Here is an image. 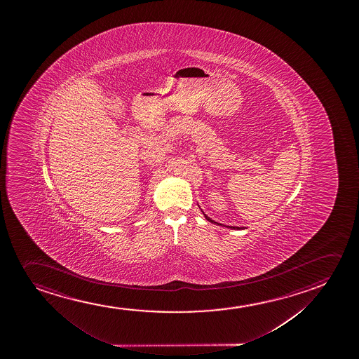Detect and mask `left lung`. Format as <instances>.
Here are the masks:
<instances>
[{
    "instance_id": "8db88e82",
    "label": "left lung",
    "mask_w": 359,
    "mask_h": 359,
    "mask_svg": "<svg viewBox=\"0 0 359 359\" xmlns=\"http://www.w3.org/2000/svg\"><path fill=\"white\" fill-rule=\"evenodd\" d=\"M204 214V212H203ZM204 216H205L206 220L209 221V222H211V224H216V225H222V224H217V222H215L214 220H211L210 217L209 216H206L205 214H204ZM226 227H229V229H233V230H241L242 227H236V226H226Z\"/></svg>"
}]
</instances>
